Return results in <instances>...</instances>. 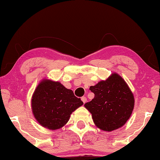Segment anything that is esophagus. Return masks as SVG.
<instances>
[{"label":"esophagus","mask_w":160,"mask_h":160,"mask_svg":"<svg viewBox=\"0 0 160 160\" xmlns=\"http://www.w3.org/2000/svg\"><path fill=\"white\" fill-rule=\"evenodd\" d=\"M81 100H82V101L83 102V103H86L87 98H85V97H82V98H81Z\"/></svg>","instance_id":"esophagus-1"}]
</instances>
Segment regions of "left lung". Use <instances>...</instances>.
I'll return each mask as SVG.
<instances>
[{
  "mask_svg": "<svg viewBox=\"0 0 160 160\" xmlns=\"http://www.w3.org/2000/svg\"><path fill=\"white\" fill-rule=\"evenodd\" d=\"M90 90L95 96L85 107L92 114L95 124L106 132L117 129L126 123L134 106L133 93L118 74H112Z\"/></svg>",
  "mask_w": 160,
  "mask_h": 160,
  "instance_id": "obj_1",
  "label": "left lung"
}]
</instances>
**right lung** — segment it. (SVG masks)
<instances>
[{
    "label": "right lung",
    "mask_w": 160,
    "mask_h": 160,
    "mask_svg": "<svg viewBox=\"0 0 160 160\" xmlns=\"http://www.w3.org/2000/svg\"><path fill=\"white\" fill-rule=\"evenodd\" d=\"M82 104L72 90L60 82L47 80L39 83L32 99L34 117L42 126L52 130L65 125L71 113Z\"/></svg>",
    "instance_id": "right-lung-1"
}]
</instances>
